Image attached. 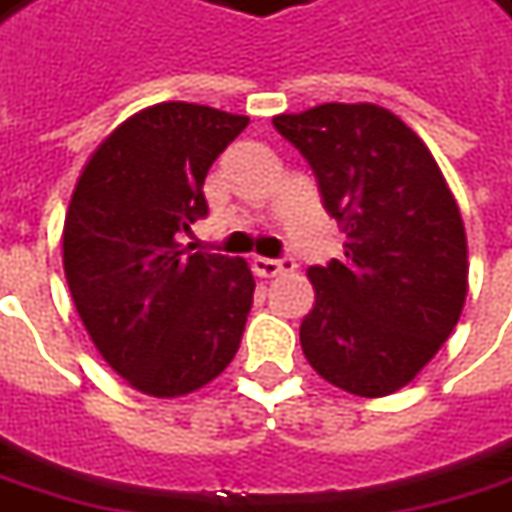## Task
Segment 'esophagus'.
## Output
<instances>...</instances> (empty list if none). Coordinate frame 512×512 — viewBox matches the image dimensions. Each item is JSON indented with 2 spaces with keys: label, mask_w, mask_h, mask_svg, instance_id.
<instances>
[{
  "label": "esophagus",
  "mask_w": 512,
  "mask_h": 512,
  "mask_svg": "<svg viewBox=\"0 0 512 512\" xmlns=\"http://www.w3.org/2000/svg\"><path fill=\"white\" fill-rule=\"evenodd\" d=\"M253 273L256 276H262V279H273V276H279V273H290V270H296V262L293 259H264V256H253Z\"/></svg>",
  "instance_id": "esophagus-1"
}]
</instances>
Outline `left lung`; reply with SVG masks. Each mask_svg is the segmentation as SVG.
Instances as JSON below:
<instances>
[{
    "label": "left lung",
    "mask_w": 512,
    "mask_h": 512,
    "mask_svg": "<svg viewBox=\"0 0 512 512\" xmlns=\"http://www.w3.org/2000/svg\"><path fill=\"white\" fill-rule=\"evenodd\" d=\"M273 126L310 160L346 231L344 262L310 267L301 349L358 397L400 392L454 332L468 296V239L420 135L377 104H321Z\"/></svg>",
    "instance_id": "8db88e82"
}]
</instances>
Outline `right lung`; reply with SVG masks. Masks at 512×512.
Here are the masks:
<instances>
[{
  "label": "right lung",
  "instance_id": "1",
  "mask_svg": "<svg viewBox=\"0 0 512 512\" xmlns=\"http://www.w3.org/2000/svg\"><path fill=\"white\" fill-rule=\"evenodd\" d=\"M248 115L166 101L115 126L89 154L64 216V276L101 358L132 389L183 397L239 349L253 273L194 253L180 233L208 214L202 183Z\"/></svg>",
  "mask_w": 512,
  "mask_h": 512
}]
</instances>
